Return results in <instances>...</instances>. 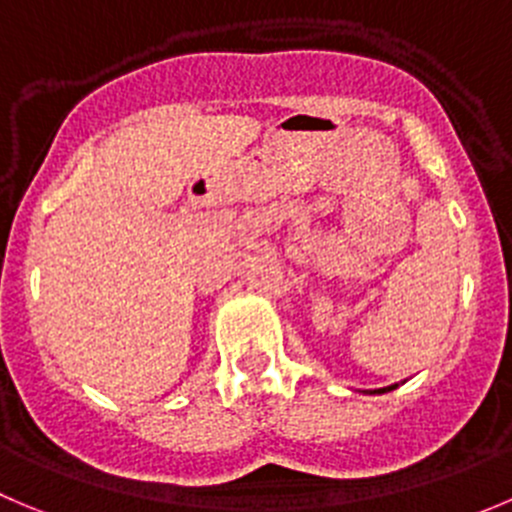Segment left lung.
Wrapping results in <instances>:
<instances>
[{"label":"left lung","mask_w":512,"mask_h":512,"mask_svg":"<svg viewBox=\"0 0 512 512\" xmlns=\"http://www.w3.org/2000/svg\"><path fill=\"white\" fill-rule=\"evenodd\" d=\"M389 389H394V384H392V387H384V389H377V392H389Z\"/></svg>","instance_id":"8db88e82"}]
</instances>
